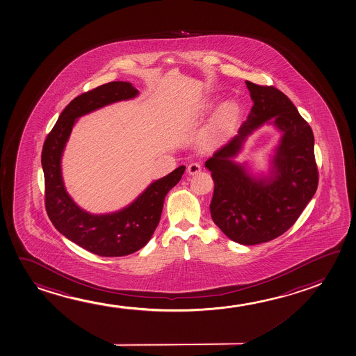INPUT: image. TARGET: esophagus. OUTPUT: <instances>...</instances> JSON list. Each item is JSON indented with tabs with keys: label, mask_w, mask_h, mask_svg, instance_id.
Masks as SVG:
<instances>
[{
	"label": "esophagus",
	"mask_w": 356,
	"mask_h": 356,
	"mask_svg": "<svg viewBox=\"0 0 356 356\" xmlns=\"http://www.w3.org/2000/svg\"><path fill=\"white\" fill-rule=\"evenodd\" d=\"M201 164H198V163H191V164L188 165V168H187L188 175H196L198 172H201Z\"/></svg>",
	"instance_id": "34e87169"
}]
</instances>
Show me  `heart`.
Returning <instances> with one entry per match:
<instances>
[{
	"instance_id": "1",
	"label": "heart",
	"mask_w": 356,
	"mask_h": 356,
	"mask_svg": "<svg viewBox=\"0 0 356 356\" xmlns=\"http://www.w3.org/2000/svg\"><path fill=\"white\" fill-rule=\"evenodd\" d=\"M213 106V102L207 99L201 104V111H207ZM240 115V108L235 100H225L213 113L211 122L203 129L200 143L203 149L213 150L227 142Z\"/></svg>"
}]
</instances>
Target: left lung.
<instances>
[{
	"mask_svg": "<svg viewBox=\"0 0 356 356\" xmlns=\"http://www.w3.org/2000/svg\"><path fill=\"white\" fill-rule=\"evenodd\" d=\"M253 106L227 145L207 160L214 181L213 222L241 245L268 243L294 225L318 186L314 132L291 100L273 86L246 81ZM273 123L282 138L269 177L254 178L233 158L244 139L262 124Z\"/></svg>",
	"mask_w": 356,
	"mask_h": 356,
	"instance_id": "1",
	"label": "left lung"
}]
</instances>
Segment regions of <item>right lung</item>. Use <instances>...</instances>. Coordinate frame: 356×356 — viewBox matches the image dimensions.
Instances as JSON below:
<instances>
[{"label":"right lung","instance_id":"1","mask_svg":"<svg viewBox=\"0 0 356 356\" xmlns=\"http://www.w3.org/2000/svg\"><path fill=\"white\" fill-rule=\"evenodd\" d=\"M129 82H110L78 95L62 111L42 145L45 208L54 227L72 243L103 257H121L145 248L159 224L165 196L181 180L185 166L150 184L129 206L94 216L68 196L61 175V156L78 118L105 105L137 97Z\"/></svg>","mask_w":356,"mask_h":356}]
</instances>
